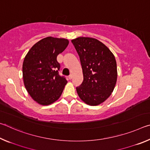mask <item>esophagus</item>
I'll return each mask as SVG.
<instances>
[{
    "label": "esophagus",
    "instance_id": "esophagus-1",
    "mask_svg": "<svg viewBox=\"0 0 150 150\" xmlns=\"http://www.w3.org/2000/svg\"><path fill=\"white\" fill-rule=\"evenodd\" d=\"M72 77H73V75H69V77H68V78H69V79H71Z\"/></svg>",
    "mask_w": 150,
    "mask_h": 150
}]
</instances>
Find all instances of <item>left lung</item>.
<instances>
[{"label":"left lung","instance_id":"1","mask_svg":"<svg viewBox=\"0 0 150 150\" xmlns=\"http://www.w3.org/2000/svg\"><path fill=\"white\" fill-rule=\"evenodd\" d=\"M79 56L83 81L76 88L79 96L91 106L103 103L110 96L117 81L115 55L98 40L79 37L71 40Z\"/></svg>","mask_w":150,"mask_h":150}]
</instances>
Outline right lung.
I'll use <instances>...</instances> for the list:
<instances>
[{
	"mask_svg": "<svg viewBox=\"0 0 150 150\" xmlns=\"http://www.w3.org/2000/svg\"><path fill=\"white\" fill-rule=\"evenodd\" d=\"M69 40L47 37L31 47L22 65L24 84L35 102L42 105L54 103L62 95L67 81L59 75L57 57L65 50Z\"/></svg>",
	"mask_w": 150,
	"mask_h": 150,
	"instance_id": "add662e5",
	"label": "right lung"
}]
</instances>
